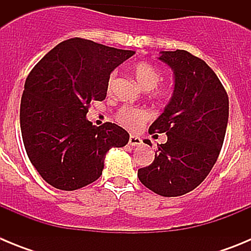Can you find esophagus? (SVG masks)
Wrapping results in <instances>:
<instances>
[{
    "instance_id": "34e87169",
    "label": "esophagus",
    "mask_w": 251,
    "mask_h": 251,
    "mask_svg": "<svg viewBox=\"0 0 251 251\" xmlns=\"http://www.w3.org/2000/svg\"><path fill=\"white\" fill-rule=\"evenodd\" d=\"M130 146H139L142 143V139L138 136H134V134H130L129 142H128Z\"/></svg>"
}]
</instances>
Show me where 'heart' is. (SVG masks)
I'll use <instances>...</instances> for the list:
<instances>
[{
  "instance_id": "obj_1",
  "label": "heart",
  "mask_w": 251,
  "mask_h": 251,
  "mask_svg": "<svg viewBox=\"0 0 251 251\" xmlns=\"http://www.w3.org/2000/svg\"><path fill=\"white\" fill-rule=\"evenodd\" d=\"M132 73L136 77V80L138 81L139 85L146 90H151L153 88H156L158 85L159 80H161V73L156 66H153L152 64L146 63V61H141L132 66ZM115 72L108 77V89H112L115 81ZM166 94V90L162 88H157L153 92V95L157 98H161ZM150 118L147 110L139 109V108H132V106H123L117 114V121L124 126L128 129H137L145 123L147 119Z\"/></svg>"
}]
</instances>
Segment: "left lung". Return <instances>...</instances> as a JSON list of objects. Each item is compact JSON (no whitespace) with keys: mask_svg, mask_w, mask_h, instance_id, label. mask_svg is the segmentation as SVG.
<instances>
[{"mask_svg":"<svg viewBox=\"0 0 251 251\" xmlns=\"http://www.w3.org/2000/svg\"><path fill=\"white\" fill-rule=\"evenodd\" d=\"M158 59L174 70L175 89L148 132L166 133L167 142L150 166L139 168L138 178L151 191L175 197L196 188L214 167L227 127L229 97L214 70L188 51H161Z\"/></svg>","mask_w":251,"mask_h":251,"instance_id":"obj_1","label":"left lung"}]
</instances>
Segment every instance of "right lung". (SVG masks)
I'll return each mask as SVG.
<instances>
[{"label": "right lung", "instance_id": "1", "mask_svg": "<svg viewBox=\"0 0 251 251\" xmlns=\"http://www.w3.org/2000/svg\"><path fill=\"white\" fill-rule=\"evenodd\" d=\"M134 55L74 37L34 66L20 106L22 141L31 163L52 187L73 191L100 177L112 147L129 141L127 130L86 119L92 100H104L110 73Z\"/></svg>", "mask_w": 251, "mask_h": 251}]
</instances>
